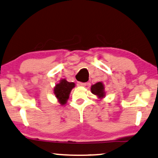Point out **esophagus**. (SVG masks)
<instances>
[{"mask_svg": "<svg viewBox=\"0 0 158 158\" xmlns=\"http://www.w3.org/2000/svg\"><path fill=\"white\" fill-rule=\"evenodd\" d=\"M87 85V83H84V82H81V81H78L77 82V85L80 86V87H85Z\"/></svg>", "mask_w": 158, "mask_h": 158, "instance_id": "obj_1", "label": "esophagus"}]
</instances>
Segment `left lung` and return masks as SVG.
<instances>
[{
  "label": "left lung",
  "mask_w": 158,
  "mask_h": 158,
  "mask_svg": "<svg viewBox=\"0 0 158 158\" xmlns=\"http://www.w3.org/2000/svg\"><path fill=\"white\" fill-rule=\"evenodd\" d=\"M105 88L104 85L102 82H98L94 84L91 87V92L92 93L95 94L99 98H104L105 95H106V93H105L104 91Z\"/></svg>",
  "instance_id": "8db88e82"
}]
</instances>
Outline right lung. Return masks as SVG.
I'll use <instances>...</instances> for the list:
<instances>
[{
  "label": "right lung",
  "instance_id": "1",
  "mask_svg": "<svg viewBox=\"0 0 158 158\" xmlns=\"http://www.w3.org/2000/svg\"><path fill=\"white\" fill-rule=\"evenodd\" d=\"M75 87L73 82H69L66 79H62L59 84H57L54 87V94L58 98L60 105L66 103V101L69 98L71 89Z\"/></svg>",
  "mask_w": 158,
  "mask_h": 158
}]
</instances>
